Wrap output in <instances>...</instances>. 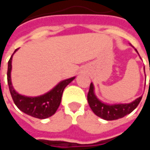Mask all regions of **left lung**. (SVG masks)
Segmentation results:
<instances>
[{"mask_svg":"<svg viewBox=\"0 0 150 150\" xmlns=\"http://www.w3.org/2000/svg\"><path fill=\"white\" fill-rule=\"evenodd\" d=\"M137 52V50H136ZM142 96L137 98V100L129 104H104L98 100L94 94L93 84H90V88L88 93V101L89 106L96 116L106 120H113L122 118L126 115L131 113L138 106L139 103L142 100Z\"/></svg>","mask_w":150,"mask_h":150,"instance_id":"1","label":"left lung"}]
</instances>
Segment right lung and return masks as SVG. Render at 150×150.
I'll return each instance as SVG.
<instances>
[{"label":"right lung","mask_w":150,"mask_h":150,"mask_svg":"<svg viewBox=\"0 0 150 150\" xmlns=\"http://www.w3.org/2000/svg\"><path fill=\"white\" fill-rule=\"evenodd\" d=\"M18 49L15 50L13 54ZM12 57L13 55L11 56V58L9 59L8 62L7 80H8L10 94L16 106L25 114L35 117V118H38V119H46L47 117L54 115L60 105L64 88L75 79V77L67 79L66 80L60 82L54 89L43 96H40L38 97L24 96L17 93L12 86L11 77H10L12 68Z\"/></svg>","instance_id":"right-lung-1"}]
</instances>
